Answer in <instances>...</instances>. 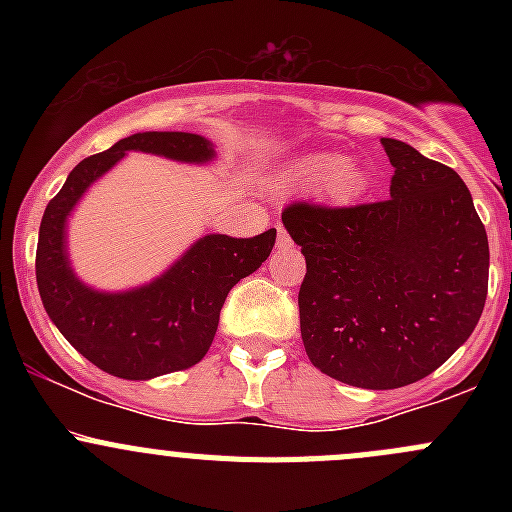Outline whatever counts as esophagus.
I'll return each instance as SVG.
<instances>
[{"mask_svg": "<svg viewBox=\"0 0 512 512\" xmlns=\"http://www.w3.org/2000/svg\"><path fill=\"white\" fill-rule=\"evenodd\" d=\"M285 245H289V235L282 230V227H277V247H285Z\"/></svg>", "mask_w": 512, "mask_h": 512, "instance_id": "esophagus-1", "label": "esophagus"}]
</instances>
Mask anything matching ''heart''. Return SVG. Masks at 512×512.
Listing matches in <instances>:
<instances>
[{"label":"heart","mask_w":512,"mask_h":512,"mask_svg":"<svg viewBox=\"0 0 512 512\" xmlns=\"http://www.w3.org/2000/svg\"><path fill=\"white\" fill-rule=\"evenodd\" d=\"M366 173L359 160L329 151H312L294 158L280 173L282 190H312L329 203H352L366 190Z\"/></svg>","instance_id":"heart-1"}]
</instances>
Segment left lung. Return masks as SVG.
Masks as SVG:
<instances>
[{"label":"left lung","instance_id":"8db88e82","mask_svg":"<svg viewBox=\"0 0 512 512\" xmlns=\"http://www.w3.org/2000/svg\"><path fill=\"white\" fill-rule=\"evenodd\" d=\"M381 146L394 165L389 200L282 213L307 260L299 329L309 361L376 391L423 379L471 337L490 260L461 175L396 138Z\"/></svg>","mask_w":512,"mask_h":512}]
</instances>
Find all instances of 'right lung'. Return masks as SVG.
Wrapping results in <instances>:
<instances>
[{"label":"right lung","mask_w":512,"mask_h":512,"mask_svg":"<svg viewBox=\"0 0 512 512\" xmlns=\"http://www.w3.org/2000/svg\"><path fill=\"white\" fill-rule=\"evenodd\" d=\"M131 151L193 165L215 160L208 138L183 131L133 133L81 160L41 218L36 285L46 314L76 352L118 379L148 381L190 369L208 354L227 292L270 257L277 230L250 240L205 235L146 285L89 287L71 267L66 223L86 190Z\"/></svg>","instance_id":"obj_1"}]
</instances>
